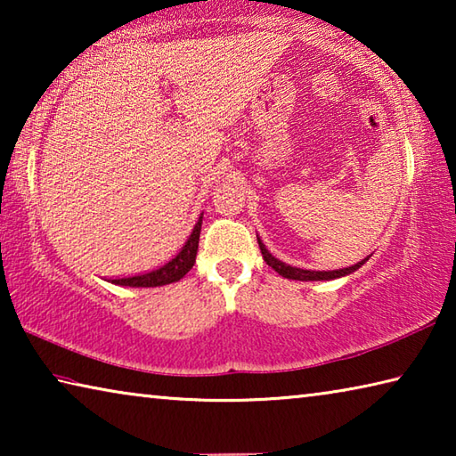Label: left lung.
<instances>
[{
    "label": "left lung",
    "instance_id": "obj_1",
    "mask_svg": "<svg viewBox=\"0 0 456 456\" xmlns=\"http://www.w3.org/2000/svg\"><path fill=\"white\" fill-rule=\"evenodd\" d=\"M257 243H259V249H261V256H264L265 264L269 267H273L277 273H280L281 277H288V280H297V281H322V280H336V277H342V275H348L352 272H356L358 267H362L366 264L364 261H358L356 265L352 267H344V269H334V272H310V269H299V267H291V265H285L283 261L275 259L272 253H269L265 249V245L261 243V239L257 237Z\"/></svg>",
    "mask_w": 456,
    "mask_h": 456
}]
</instances>
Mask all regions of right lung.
I'll use <instances>...</instances> for the list:
<instances>
[{
    "label": "right lung",
    "instance_id": "add662e5",
    "mask_svg": "<svg viewBox=\"0 0 456 456\" xmlns=\"http://www.w3.org/2000/svg\"><path fill=\"white\" fill-rule=\"evenodd\" d=\"M200 223H203V215H200L199 221L195 223V229L189 235L187 243L183 245V249L176 253V256L167 261L165 265H160L152 272L138 273L133 277H114L112 283L118 285H130V288H157V285H167L173 281H179L183 275L191 272V267L195 265L197 249H199V235H200Z\"/></svg>",
    "mask_w": 456,
    "mask_h": 456
}]
</instances>
